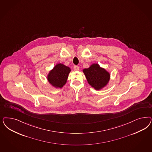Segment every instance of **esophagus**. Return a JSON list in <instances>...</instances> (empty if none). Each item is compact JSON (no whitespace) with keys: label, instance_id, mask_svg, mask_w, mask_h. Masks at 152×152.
Returning <instances> with one entry per match:
<instances>
[{"label":"esophagus","instance_id":"34e87169","mask_svg":"<svg viewBox=\"0 0 152 152\" xmlns=\"http://www.w3.org/2000/svg\"><path fill=\"white\" fill-rule=\"evenodd\" d=\"M74 70L75 71H78L79 70V68L78 66H77V65L74 66Z\"/></svg>","mask_w":152,"mask_h":152}]
</instances>
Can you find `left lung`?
Masks as SVG:
<instances>
[{
    "instance_id": "obj_1",
    "label": "left lung",
    "mask_w": 152,
    "mask_h": 152,
    "mask_svg": "<svg viewBox=\"0 0 152 152\" xmlns=\"http://www.w3.org/2000/svg\"><path fill=\"white\" fill-rule=\"evenodd\" d=\"M88 83L96 90H100L107 84L110 74L98 64H92L88 68L83 70Z\"/></svg>"
}]
</instances>
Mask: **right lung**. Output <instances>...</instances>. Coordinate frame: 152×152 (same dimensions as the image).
Returning <instances> with one entry per match:
<instances>
[{
	"instance_id": "obj_1",
	"label": "right lung",
	"mask_w": 152,
	"mask_h": 152,
	"mask_svg": "<svg viewBox=\"0 0 152 152\" xmlns=\"http://www.w3.org/2000/svg\"><path fill=\"white\" fill-rule=\"evenodd\" d=\"M70 68L64 64H56L48 75V80L55 88H62L66 83Z\"/></svg>"
}]
</instances>
